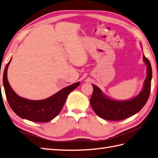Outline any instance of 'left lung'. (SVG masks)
Returning a JSON list of instances; mask_svg holds the SVG:
<instances>
[{
	"instance_id": "8db88e82",
	"label": "left lung",
	"mask_w": 158,
	"mask_h": 158,
	"mask_svg": "<svg viewBox=\"0 0 158 158\" xmlns=\"http://www.w3.org/2000/svg\"><path fill=\"white\" fill-rule=\"evenodd\" d=\"M143 60L147 67V78L142 91L133 99L126 101L109 99L98 87L93 85V93L90 98V105L99 117L110 121H119L136 114L144 107L151 93L152 68L150 61L144 55Z\"/></svg>"
}]
</instances>
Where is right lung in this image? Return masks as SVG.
<instances>
[{"mask_svg": "<svg viewBox=\"0 0 158 158\" xmlns=\"http://www.w3.org/2000/svg\"><path fill=\"white\" fill-rule=\"evenodd\" d=\"M5 68L3 86L10 106L17 115L34 122H48L58 115L64 106L70 92L79 86L77 82L61 89L49 98L43 100H30L19 97L13 90L7 80V68L11 61Z\"/></svg>", "mask_w": 158, "mask_h": 158, "instance_id": "1", "label": "right lung"}]
</instances>
